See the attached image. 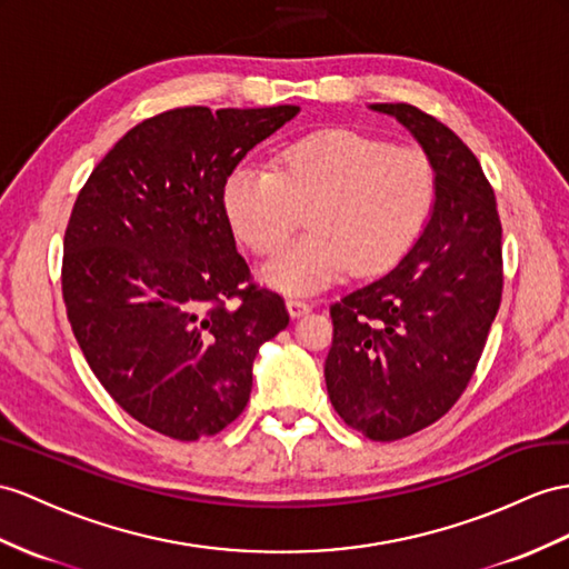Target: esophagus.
Listing matches in <instances>:
<instances>
[{
    "instance_id": "esophagus-1",
    "label": "esophagus",
    "mask_w": 569,
    "mask_h": 569,
    "mask_svg": "<svg viewBox=\"0 0 569 569\" xmlns=\"http://www.w3.org/2000/svg\"><path fill=\"white\" fill-rule=\"evenodd\" d=\"M286 308H288L290 317H302L305 312H310L312 305L308 300H300V298H288L286 300Z\"/></svg>"
}]
</instances>
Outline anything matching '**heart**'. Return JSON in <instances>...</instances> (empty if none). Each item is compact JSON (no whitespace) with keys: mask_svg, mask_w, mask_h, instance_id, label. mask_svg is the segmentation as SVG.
Returning <instances> with one entry per match:
<instances>
[{"mask_svg":"<svg viewBox=\"0 0 569 569\" xmlns=\"http://www.w3.org/2000/svg\"><path fill=\"white\" fill-rule=\"evenodd\" d=\"M223 213L236 238L273 254L308 221L310 230L261 267L283 293H315L351 269L395 267L423 236L437 199V170L418 146L325 129L288 143L273 168L242 163L223 184Z\"/></svg>","mask_w":569,"mask_h":569,"instance_id":"heart-1","label":"heart"}]
</instances>
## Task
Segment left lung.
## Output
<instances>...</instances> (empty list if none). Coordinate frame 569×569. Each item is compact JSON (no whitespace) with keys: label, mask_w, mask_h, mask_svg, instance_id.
I'll return each instance as SVG.
<instances>
[{"label":"left lung","mask_w":569,"mask_h":569,"mask_svg":"<svg viewBox=\"0 0 569 569\" xmlns=\"http://www.w3.org/2000/svg\"><path fill=\"white\" fill-rule=\"evenodd\" d=\"M423 146L437 199L399 264L329 308L331 406L370 440L391 442L440 420L469 387L502 300V226L478 158L409 103H375Z\"/></svg>","instance_id":"obj_1"}]
</instances>
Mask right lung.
Here are the masks:
<instances>
[{
  "label": "right lung",
  "instance_id": "obj_1",
  "mask_svg": "<svg viewBox=\"0 0 569 569\" xmlns=\"http://www.w3.org/2000/svg\"><path fill=\"white\" fill-rule=\"evenodd\" d=\"M298 112H160L112 146L71 209V331L108 395L172 440L230 426L250 401L259 346L288 327L283 298L252 283L221 194L247 151Z\"/></svg>",
  "mask_w": 569,
  "mask_h": 569
}]
</instances>
